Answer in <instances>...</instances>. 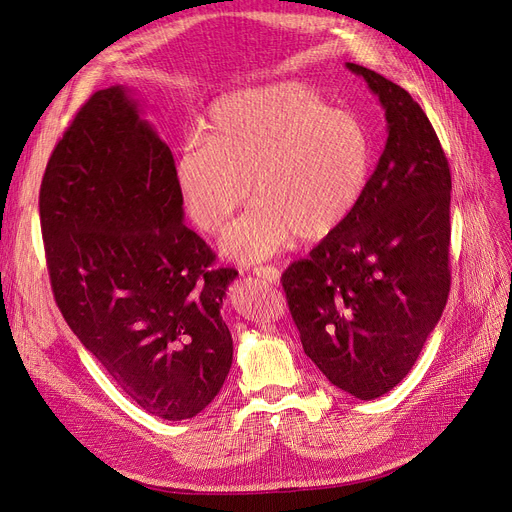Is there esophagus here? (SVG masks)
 <instances>
[{
  "instance_id": "esophagus-1",
  "label": "esophagus",
  "mask_w": 512,
  "mask_h": 512,
  "mask_svg": "<svg viewBox=\"0 0 512 512\" xmlns=\"http://www.w3.org/2000/svg\"><path fill=\"white\" fill-rule=\"evenodd\" d=\"M252 273L269 283H279V279H281V273L277 267H256Z\"/></svg>"
}]
</instances>
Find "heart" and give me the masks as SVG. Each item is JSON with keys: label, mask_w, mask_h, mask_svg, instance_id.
I'll return each mask as SVG.
<instances>
[{"label": "heart", "mask_w": 512, "mask_h": 512, "mask_svg": "<svg viewBox=\"0 0 512 512\" xmlns=\"http://www.w3.org/2000/svg\"><path fill=\"white\" fill-rule=\"evenodd\" d=\"M203 134L176 153V189L195 227L220 235L252 182L256 203L222 239V254L241 264L273 258L294 235H332L370 182L374 149L363 121L298 81L222 96Z\"/></svg>", "instance_id": "b5f03b06"}]
</instances>
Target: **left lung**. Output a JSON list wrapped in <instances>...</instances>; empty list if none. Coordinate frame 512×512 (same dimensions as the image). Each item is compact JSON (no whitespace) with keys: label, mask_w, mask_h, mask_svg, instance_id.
Listing matches in <instances>:
<instances>
[{"label":"left lung","mask_w":512,"mask_h":512,"mask_svg":"<svg viewBox=\"0 0 512 512\" xmlns=\"http://www.w3.org/2000/svg\"><path fill=\"white\" fill-rule=\"evenodd\" d=\"M346 67L378 96L386 145L353 216L281 281L306 357L370 401L412 370L445 309L452 176L418 102L372 69Z\"/></svg>","instance_id":"left-lung-1"}]
</instances>
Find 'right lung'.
I'll return each mask as SVG.
<instances>
[{
    "instance_id": "obj_1",
    "label": "right lung",
    "mask_w": 512,
    "mask_h": 512,
    "mask_svg": "<svg viewBox=\"0 0 512 512\" xmlns=\"http://www.w3.org/2000/svg\"><path fill=\"white\" fill-rule=\"evenodd\" d=\"M60 313L142 410L187 420L233 363L222 298L235 269L185 227L174 157L126 86L98 90L48 161L39 191Z\"/></svg>"
}]
</instances>
